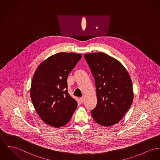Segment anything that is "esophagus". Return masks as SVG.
Instances as JSON below:
<instances>
[{
  "label": "esophagus",
  "mask_w": 160,
  "mask_h": 160,
  "mask_svg": "<svg viewBox=\"0 0 160 160\" xmlns=\"http://www.w3.org/2000/svg\"><path fill=\"white\" fill-rule=\"evenodd\" d=\"M80 102H81L82 103L83 102V101H84V98H83V97L80 98Z\"/></svg>",
  "instance_id": "34e87169"
}]
</instances>
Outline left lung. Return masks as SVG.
<instances>
[{
  "mask_svg": "<svg viewBox=\"0 0 160 160\" xmlns=\"http://www.w3.org/2000/svg\"><path fill=\"white\" fill-rule=\"evenodd\" d=\"M96 87L98 102L91 115L97 123L108 127L119 122L133 100L130 77L123 65L103 53L84 55Z\"/></svg>",
  "mask_w": 160,
  "mask_h": 160,
  "instance_id": "left-lung-1",
  "label": "left lung"
}]
</instances>
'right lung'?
Returning a JSON list of instances; mask_svg holds the SVG:
<instances>
[{"label":"right lung","instance_id":"add662e5","mask_svg":"<svg viewBox=\"0 0 160 160\" xmlns=\"http://www.w3.org/2000/svg\"><path fill=\"white\" fill-rule=\"evenodd\" d=\"M80 54L61 52L41 62L34 74L30 98L40 118L59 128L68 123L77 107L68 91L67 78L81 59Z\"/></svg>","mask_w":160,"mask_h":160}]
</instances>
